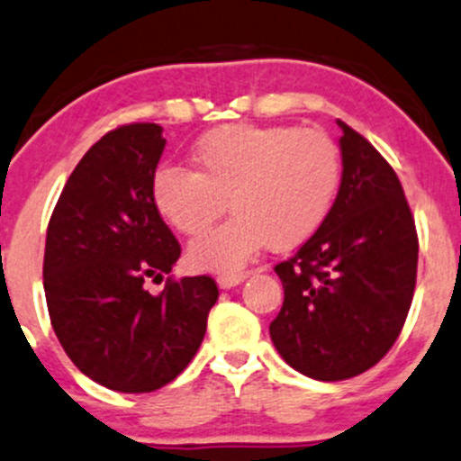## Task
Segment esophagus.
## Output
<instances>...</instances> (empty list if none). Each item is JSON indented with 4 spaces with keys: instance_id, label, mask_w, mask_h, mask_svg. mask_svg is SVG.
Returning a JSON list of instances; mask_svg holds the SVG:
<instances>
[{
    "instance_id": "esophagus-1",
    "label": "esophagus",
    "mask_w": 461,
    "mask_h": 461,
    "mask_svg": "<svg viewBox=\"0 0 461 461\" xmlns=\"http://www.w3.org/2000/svg\"><path fill=\"white\" fill-rule=\"evenodd\" d=\"M244 279H246L244 272H232V275L217 276V284H220L221 290H229V288H235V285H240Z\"/></svg>"
}]
</instances>
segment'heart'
<instances>
[{"mask_svg":"<svg viewBox=\"0 0 461 461\" xmlns=\"http://www.w3.org/2000/svg\"><path fill=\"white\" fill-rule=\"evenodd\" d=\"M340 186V151L328 133L296 127L224 125L197 140L193 171L167 165L151 180L156 211L186 237L193 268L232 272L266 244L288 250L310 240Z\"/></svg>","mask_w":461,"mask_h":461,"instance_id":"1","label":"heart"}]
</instances>
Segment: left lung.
Returning <instances> with one entry per match:
<instances>
[{
  "instance_id": "left-lung-1",
  "label": "left lung",
  "mask_w": 461,
  "mask_h": 461,
  "mask_svg": "<svg viewBox=\"0 0 461 461\" xmlns=\"http://www.w3.org/2000/svg\"><path fill=\"white\" fill-rule=\"evenodd\" d=\"M343 177L330 215L275 266L284 305L270 339L314 380L354 378L393 348L418 275V232L393 167L343 121Z\"/></svg>"
}]
</instances>
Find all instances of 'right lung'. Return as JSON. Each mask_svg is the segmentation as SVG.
<instances>
[{"instance_id": "1", "label": "right lung", "mask_w": 461, "mask_h": 461, "mask_svg": "<svg viewBox=\"0 0 461 461\" xmlns=\"http://www.w3.org/2000/svg\"><path fill=\"white\" fill-rule=\"evenodd\" d=\"M167 140L156 122L107 131L68 177L43 255V290L59 343L87 378L149 393L186 369L220 290L209 275L162 281L180 244L151 200Z\"/></svg>"}]
</instances>
